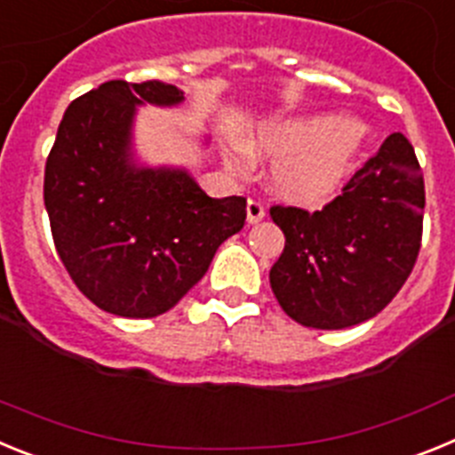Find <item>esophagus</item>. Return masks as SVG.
<instances>
[{
  "label": "esophagus",
  "instance_id": "1",
  "mask_svg": "<svg viewBox=\"0 0 455 455\" xmlns=\"http://www.w3.org/2000/svg\"><path fill=\"white\" fill-rule=\"evenodd\" d=\"M267 216V212H264V204L259 203V200H248L246 203V220L251 225L259 223V220Z\"/></svg>",
  "mask_w": 455,
  "mask_h": 455
}]
</instances>
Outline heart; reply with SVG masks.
Wrapping results in <instances>:
<instances>
[{
	"mask_svg": "<svg viewBox=\"0 0 455 455\" xmlns=\"http://www.w3.org/2000/svg\"><path fill=\"white\" fill-rule=\"evenodd\" d=\"M367 140V127L351 116H289L255 124L243 134L248 155L275 159L271 182L283 198L321 204L332 198L351 175ZM230 166H239L232 156Z\"/></svg>",
	"mask_w": 455,
	"mask_h": 455,
	"instance_id": "b5f03b06",
	"label": "heart"
}]
</instances>
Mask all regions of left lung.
Segmentation results:
<instances>
[{
  "label": "left lung",
  "instance_id": "8db88e82",
  "mask_svg": "<svg viewBox=\"0 0 455 455\" xmlns=\"http://www.w3.org/2000/svg\"><path fill=\"white\" fill-rule=\"evenodd\" d=\"M424 175L401 132L387 136L321 212L273 207L284 251L268 280L296 323L341 331L376 316L417 262Z\"/></svg>",
  "mask_w": 455,
  "mask_h": 455
}]
</instances>
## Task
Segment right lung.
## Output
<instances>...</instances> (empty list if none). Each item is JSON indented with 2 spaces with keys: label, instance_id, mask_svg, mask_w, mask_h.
<instances>
[{
  "label": "right lung",
  "instance_id": "add662e5",
  "mask_svg": "<svg viewBox=\"0 0 455 455\" xmlns=\"http://www.w3.org/2000/svg\"><path fill=\"white\" fill-rule=\"evenodd\" d=\"M182 102L172 84H100L66 108L47 156L56 252L108 315L152 319L175 307L246 220L239 196L209 198L188 168L148 166L136 155L139 108Z\"/></svg>",
  "mask_w": 455,
  "mask_h": 455
}]
</instances>
